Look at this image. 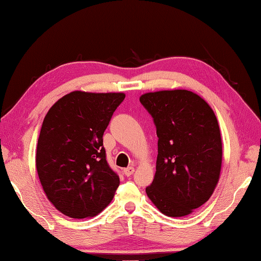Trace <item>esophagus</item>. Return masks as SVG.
I'll return each mask as SVG.
<instances>
[{"label": "esophagus", "mask_w": 261, "mask_h": 261, "mask_svg": "<svg viewBox=\"0 0 261 261\" xmlns=\"http://www.w3.org/2000/svg\"><path fill=\"white\" fill-rule=\"evenodd\" d=\"M134 167H127V168H125V170H123V173H125V175L126 176H130L132 174H133V173H134Z\"/></svg>", "instance_id": "34e87169"}]
</instances>
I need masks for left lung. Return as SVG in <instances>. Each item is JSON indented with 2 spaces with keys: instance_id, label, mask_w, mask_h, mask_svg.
<instances>
[{
  "instance_id": "8db88e82",
  "label": "left lung",
  "mask_w": 261,
  "mask_h": 261,
  "mask_svg": "<svg viewBox=\"0 0 261 261\" xmlns=\"http://www.w3.org/2000/svg\"><path fill=\"white\" fill-rule=\"evenodd\" d=\"M140 102L157 128L158 156L149 199L167 217L193 213L211 197L220 179L222 141L212 108L194 91L159 90Z\"/></svg>"
}]
</instances>
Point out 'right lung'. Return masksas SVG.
<instances>
[{
    "mask_svg": "<svg viewBox=\"0 0 261 261\" xmlns=\"http://www.w3.org/2000/svg\"><path fill=\"white\" fill-rule=\"evenodd\" d=\"M123 93L74 90L43 119L35 165L49 202L64 216H97L111 203L119 181L109 167L103 134Z\"/></svg>",
    "mask_w": 261,
    "mask_h": 261,
    "instance_id": "1",
    "label": "right lung"
}]
</instances>
